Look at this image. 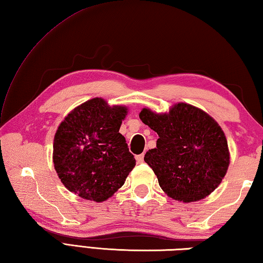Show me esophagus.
I'll use <instances>...</instances> for the list:
<instances>
[{
  "instance_id": "1",
  "label": "esophagus",
  "mask_w": 263,
  "mask_h": 263,
  "mask_svg": "<svg viewBox=\"0 0 263 263\" xmlns=\"http://www.w3.org/2000/svg\"><path fill=\"white\" fill-rule=\"evenodd\" d=\"M136 161L138 162V163H142L143 161H144V155H138V156H136Z\"/></svg>"
}]
</instances>
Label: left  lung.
<instances>
[{
  "mask_svg": "<svg viewBox=\"0 0 263 263\" xmlns=\"http://www.w3.org/2000/svg\"><path fill=\"white\" fill-rule=\"evenodd\" d=\"M140 119L159 138L144 160L168 197L193 202L210 196L227 174L230 152L223 130L209 113L174 104L166 113L142 108Z\"/></svg>",
  "mask_w": 263,
  "mask_h": 263,
  "instance_id": "1",
  "label": "left lung"
}]
</instances>
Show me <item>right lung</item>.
Wrapping results in <instances>:
<instances>
[{
  "instance_id": "1",
  "label": "right lung",
  "mask_w": 263,
  "mask_h": 263,
  "mask_svg": "<svg viewBox=\"0 0 263 263\" xmlns=\"http://www.w3.org/2000/svg\"><path fill=\"white\" fill-rule=\"evenodd\" d=\"M127 106L91 98L68 113L53 138L52 160L68 191L105 201L120 189L136 160L119 129Z\"/></svg>"
}]
</instances>
